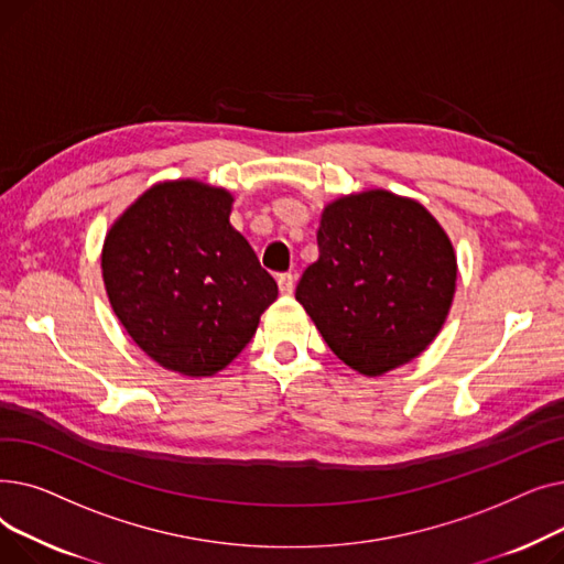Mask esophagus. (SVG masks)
I'll return each instance as SVG.
<instances>
[{
    "label": "esophagus",
    "mask_w": 564,
    "mask_h": 564,
    "mask_svg": "<svg viewBox=\"0 0 564 564\" xmlns=\"http://www.w3.org/2000/svg\"><path fill=\"white\" fill-rule=\"evenodd\" d=\"M279 290L285 297H290L294 292V274H279Z\"/></svg>",
    "instance_id": "esophagus-1"
}]
</instances>
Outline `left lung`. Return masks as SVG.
<instances>
[{"instance_id": "obj_1", "label": "left lung", "mask_w": 564, "mask_h": 564, "mask_svg": "<svg viewBox=\"0 0 564 564\" xmlns=\"http://www.w3.org/2000/svg\"><path fill=\"white\" fill-rule=\"evenodd\" d=\"M317 249L294 297L345 366L381 377L430 347L453 306L457 253L423 203L340 196L319 215Z\"/></svg>"}]
</instances>
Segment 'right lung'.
Here are the masks:
<instances>
[{"label": "right lung", "mask_w": 564, "mask_h": 564, "mask_svg": "<svg viewBox=\"0 0 564 564\" xmlns=\"http://www.w3.org/2000/svg\"><path fill=\"white\" fill-rule=\"evenodd\" d=\"M232 200L194 177L164 181L105 235L109 304L145 357L171 372L224 370L279 297L276 281L230 226Z\"/></svg>", "instance_id": "add662e5"}]
</instances>
